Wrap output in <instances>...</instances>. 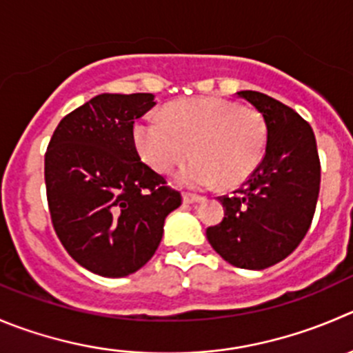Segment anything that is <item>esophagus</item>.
Masks as SVG:
<instances>
[{"label": "esophagus", "mask_w": 353, "mask_h": 353, "mask_svg": "<svg viewBox=\"0 0 353 353\" xmlns=\"http://www.w3.org/2000/svg\"><path fill=\"white\" fill-rule=\"evenodd\" d=\"M204 197L203 196H197V194H192V192H185L183 194V203L185 204H194V203H201Z\"/></svg>", "instance_id": "esophagus-1"}]
</instances>
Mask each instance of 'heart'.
Segmentation results:
<instances>
[{"instance_id": "b5f03b06", "label": "heart", "mask_w": 353, "mask_h": 353, "mask_svg": "<svg viewBox=\"0 0 353 353\" xmlns=\"http://www.w3.org/2000/svg\"><path fill=\"white\" fill-rule=\"evenodd\" d=\"M135 140L154 170L170 171L190 156L174 174L176 183L208 189L221 182L237 187L260 164L267 145L263 117L251 107L218 99H192L171 103L166 119L145 116L137 123Z\"/></svg>"}]
</instances>
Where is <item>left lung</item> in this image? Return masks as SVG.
<instances>
[{
	"mask_svg": "<svg viewBox=\"0 0 353 353\" xmlns=\"http://www.w3.org/2000/svg\"><path fill=\"white\" fill-rule=\"evenodd\" d=\"M261 114L263 159L234 190L218 197L225 216L208 227L213 250L230 265L263 270L290 256L310 229L321 187V161L310 124L291 107L260 92H237Z\"/></svg>",
	"mask_w": 353,
	"mask_h": 353,
	"instance_id": "8db88e82",
	"label": "left lung"
}]
</instances>
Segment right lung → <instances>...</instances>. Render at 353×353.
<instances>
[{"mask_svg": "<svg viewBox=\"0 0 353 353\" xmlns=\"http://www.w3.org/2000/svg\"><path fill=\"white\" fill-rule=\"evenodd\" d=\"M152 93H102L67 114L45 154L53 229L67 253L102 277H124L156 253L182 194L139 156L133 124Z\"/></svg>", "mask_w": 353, "mask_h": 353, "instance_id": "right-lung-1", "label": "right lung"}]
</instances>
